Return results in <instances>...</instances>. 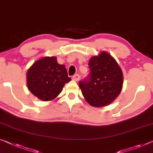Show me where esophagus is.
I'll list each match as a JSON object with an SVG mask.
<instances>
[{
	"instance_id": "obj_1",
	"label": "esophagus",
	"mask_w": 153,
	"mask_h": 153,
	"mask_svg": "<svg viewBox=\"0 0 153 153\" xmlns=\"http://www.w3.org/2000/svg\"><path fill=\"white\" fill-rule=\"evenodd\" d=\"M79 79H80V76H79V74H75V75H74L73 76H72V80H73V81H79Z\"/></svg>"
}]
</instances>
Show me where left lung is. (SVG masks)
Here are the masks:
<instances>
[{
	"label": "left lung",
	"mask_w": 153,
	"mask_h": 153,
	"mask_svg": "<svg viewBox=\"0 0 153 153\" xmlns=\"http://www.w3.org/2000/svg\"><path fill=\"white\" fill-rule=\"evenodd\" d=\"M88 78L79 82L82 94L91 106H107L116 99L123 85V73L116 60L106 51L93 56L88 63Z\"/></svg>",
	"instance_id": "obj_1"
}]
</instances>
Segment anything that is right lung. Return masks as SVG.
<instances>
[{
  "instance_id": "1",
  "label": "right lung",
  "mask_w": 153,
  "mask_h": 153,
  "mask_svg": "<svg viewBox=\"0 0 153 153\" xmlns=\"http://www.w3.org/2000/svg\"><path fill=\"white\" fill-rule=\"evenodd\" d=\"M70 81L65 65L58 63L55 57L39 59L27 72L28 89L42 101L55 99L62 92L65 84Z\"/></svg>"
}]
</instances>
